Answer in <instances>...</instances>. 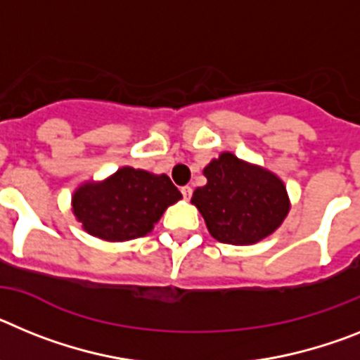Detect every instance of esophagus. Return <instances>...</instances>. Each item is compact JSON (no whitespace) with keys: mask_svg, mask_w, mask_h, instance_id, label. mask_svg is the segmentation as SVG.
<instances>
[{"mask_svg":"<svg viewBox=\"0 0 360 360\" xmlns=\"http://www.w3.org/2000/svg\"><path fill=\"white\" fill-rule=\"evenodd\" d=\"M192 186H188V184H186V186H183V188H181V193H183V198L184 199H190L192 198Z\"/></svg>","mask_w":360,"mask_h":360,"instance_id":"1","label":"esophagus"}]
</instances>
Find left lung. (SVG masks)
I'll use <instances>...</instances> for the list:
<instances>
[{
    "label": "left lung",
    "instance_id": "1",
    "mask_svg": "<svg viewBox=\"0 0 360 360\" xmlns=\"http://www.w3.org/2000/svg\"><path fill=\"white\" fill-rule=\"evenodd\" d=\"M208 183L193 192L192 202L219 243L252 245L275 232L290 210L283 181L271 172L219 155L205 168Z\"/></svg>",
    "mask_w": 360,
    "mask_h": 360
}]
</instances>
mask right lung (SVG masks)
Segmentation results:
<instances>
[{
  "label": "right lung",
  "mask_w": 360,
  "mask_h": 360,
  "mask_svg": "<svg viewBox=\"0 0 360 360\" xmlns=\"http://www.w3.org/2000/svg\"><path fill=\"white\" fill-rule=\"evenodd\" d=\"M179 199L181 192L165 174L124 167L105 183L83 184L72 198V208L90 236L128 240L146 236Z\"/></svg>",
  "instance_id": "add662e5"
}]
</instances>
